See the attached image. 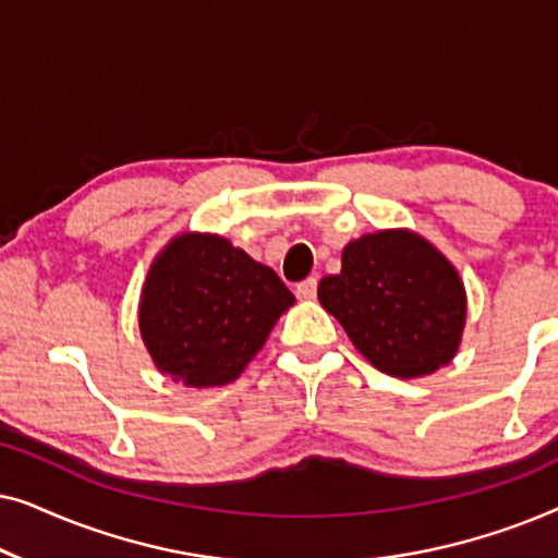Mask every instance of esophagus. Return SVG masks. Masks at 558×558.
<instances>
[{
	"label": "esophagus",
	"mask_w": 558,
	"mask_h": 558,
	"mask_svg": "<svg viewBox=\"0 0 558 558\" xmlns=\"http://www.w3.org/2000/svg\"><path fill=\"white\" fill-rule=\"evenodd\" d=\"M294 292H296V296H300V300H315V294H317V277H307L304 281H300Z\"/></svg>",
	"instance_id": "34e87169"
}]
</instances>
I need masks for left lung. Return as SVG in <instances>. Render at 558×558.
I'll list each match as a JSON object with an SVG mask.
<instances>
[{"label": "left lung", "instance_id": "obj_1", "mask_svg": "<svg viewBox=\"0 0 558 558\" xmlns=\"http://www.w3.org/2000/svg\"><path fill=\"white\" fill-rule=\"evenodd\" d=\"M317 296L357 353L388 376H429L462 342L468 294L460 274L409 228L350 241L340 274L319 281Z\"/></svg>", "mask_w": 558, "mask_h": 558}]
</instances>
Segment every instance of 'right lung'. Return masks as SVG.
<instances>
[{"mask_svg":"<svg viewBox=\"0 0 558 558\" xmlns=\"http://www.w3.org/2000/svg\"><path fill=\"white\" fill-rule=\"evenodd\" d=\"M292 304L277 271L223 235L180 233L149 266L140 330L165 376L190 388L226 386Z\"/></svg>","mask_w":558,"mask_h":558,"instance_id":"add662e5","label":"right lung"}]
</instances>
